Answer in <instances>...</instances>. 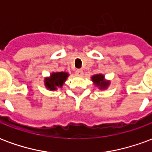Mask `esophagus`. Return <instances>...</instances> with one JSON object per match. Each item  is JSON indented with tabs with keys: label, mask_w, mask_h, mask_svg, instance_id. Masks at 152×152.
Masks as SVG:
<instances>
[{
	"label": "esophagus",
	"mask_w": 152,
	"mask_h": 152,
	"mask_svg": "<svg viewBox=\"0 0 152 152\" xmlns=\"http://www.w3.org/2000/svg\"><path fill=\"white\" fill-rule=\"evenodd\" d=\"M76 75L77 76H80H80H83V75H84V72H83L82 70L78 69V70H76Z\"/></svg>",
	"instance_id": "1"
}]
</instances>
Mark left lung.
Masks as SVG:
<instances>
[{
	"label": "left lung",
	"instance_id": "left-lung-1",
	"mask_svg": "<svg viewBox=\"0 0 152 152\" xmlns=\"http://www.w3.org/2000/svg\"><path fill=\"white\" fill-rule=\"evenodd\" d=\"M93 83L94 84L96 87H99V89L104 90L108 88L110 85V80H107L105 79V76L102 74H96L91 77Z\"/></svg>",
	"mask_w": 152,
	"mask_h": 152
}]
</instances>
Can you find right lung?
<instances>
[{
	"label": "right lung",
	"instance_id": "obj_1",
	"mask_svg": "<svg viewBox=\"0 0 152 152\" xmlns=\"http://www.w3.org/2000/svg\"><path fill=\"white\" fill-rule=\"evenodd\" d=\"M69 74L65 72H52L49 77L45 78V86L47 89L53 91L57 90L58 88H62L63 84L67 79Z\"/></svg>",
	"mask_w": 152,
	"mask_h": 152
}]
</instances>
